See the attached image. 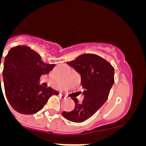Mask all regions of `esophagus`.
Returning <instances> with one entry per match:
<instances>
[{"label": "esophagus", "instance_id": "1", "mask_svg": "<svg viewBox=\"0 0 146 146\" xmlns=\"http://www.w3.org/2000/svg\"><path fill=\"white\" fill-rule=\"evenodd\" d=\"M60 96H61L62 97H64V98H66L67 96H66V95H64V94H60Z\"/></svg>", "mask_w": 146, "mask_h": 146}]
</instances>
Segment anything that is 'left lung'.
<instances>
[{"mask_svg":"<svg viewBox=\"0 0 146 146\" xmlns=\"http://www.w3.org/2000/svg\"><path fill=\"white\" fill-rule=\"evenodd\" d=\"M81 75L84 99L75 103L73 110L64 111L63 116L68 121L81 123L91 118L107 101L114 83V68L109 62L95 54L81 55L75 60L67 62Z\"/></svg>","mask_w":146,"mask_h":146,"instance_id":"1","label":"left lung"}]
</instances>
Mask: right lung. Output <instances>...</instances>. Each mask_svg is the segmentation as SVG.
I'll return each instance as SVG.
<instances>
[{
    "instance_id": "add662e5",
    "label": "right lung",
    "mask_w": 146,
    "mask_h": 146,
    "mask_svg": "<svg viewBox=\"0 0 146 146\" xmlns=\"http://www.w3.org/2000/svg\"><path fill=\"white\" fill-rule=\"evenodd\" d=\"M55 66L44 63L39 54L26 45L10 49L5 57L3 80L5 94L13 109L21 114H34L52 95L59 94L52 88L38 84L41 76L49 74Z\"/></svg>"
}]
</instances>
